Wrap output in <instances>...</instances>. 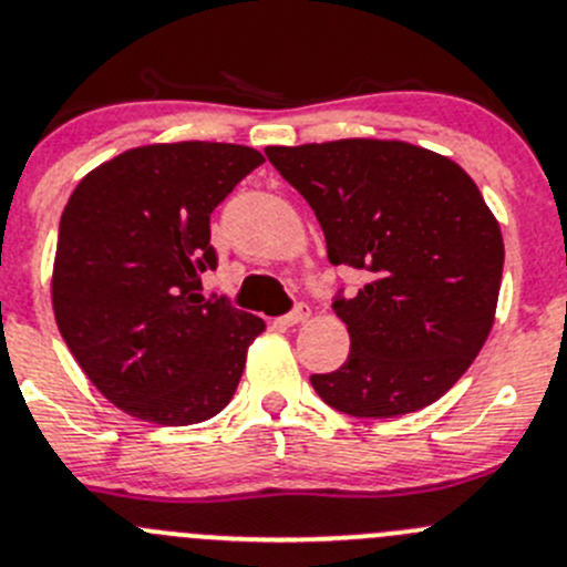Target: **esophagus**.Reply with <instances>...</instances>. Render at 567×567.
I'll return each instance as SVG.
<instances>
[{"label": "esophagus", "instance_id": "obj_1", "mask_svg": "<svg viewBox=\"0 0 567 567\" xmlns=\"http://www.w3.org/2000/svg\"><path fill=\"white\" fill-rule=\"evenodd\" d=\"M309 315H312V312H309V307H307V303H299V307H296L293 312H290V315H285V318H282V323H285V326H301V323H307V320H309Z\"/></svg>", "mask_w": 567, "mask_h": 567}]
</instances>
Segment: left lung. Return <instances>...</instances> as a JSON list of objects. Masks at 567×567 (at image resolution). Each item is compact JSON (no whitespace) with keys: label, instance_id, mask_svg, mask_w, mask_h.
<instances>
[{"label":"left lung","instance_id":"8db88e82","mask_svg":"<svg viewBox=\"0 0 567 567\" xmlns=\"http://www.w3.org/2000/svg\"><path fill=\"white\" fill-rule=\"evenodd\" d=\"M312 206L333 266L369 282L333 301L350 355L312 374L318 396L355 419L437 402L484 348L503 279V234L462 165L408 141L268 146Z\"/></svg>","mask_w":567,"mask_h":567}]
</instances>
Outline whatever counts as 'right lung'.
<instances>
[{
    "instance_id": "add662e5",
    "label": "right lung",
    "mask_w": 567,
    "mask_h": 567,
    "mask_svg": "<svg viewBox=\"0 0 567 567\" xmlns=\"http://www.w3.org/2000/svg\"><path fill=\"white\" fill-rule=\"evenodd\" d=\"M264 154L236 143L127 148L81 178L59 223L51 301L94 389L133 419L208 421L234 399L266 323L198 293L208 217Z\"/></svg>"
}]
</instances>
